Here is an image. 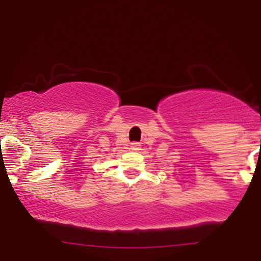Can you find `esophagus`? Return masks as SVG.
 <instances>
[{"mask_svg":"<svg viewBox=\"0 0 261 261\" xmlns=\"http://www.w3.org/2000/svg\"><path fill=\"white\" fill-rule=\"evenodd\" d=\"M130 148L133 149V151H138V149L141 148V147H139L138 143H132V144H130Z\"/></svg>","mask_w":261,"mask_h":261,"instance_id":"esophagus-1","label":"esophagus"}]
</instances>
